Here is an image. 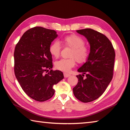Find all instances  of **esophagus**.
<instances>
[{
	"label": "esophagus",
	"mask_w": 130,
	"mask_h": 130,
	"mask_svg": "<svg viewBox=\"0 0 130 130\" xmlns=\"http://www.w3.org/2000/svg\"><path fill=\"white\" fill-rule=\"evenodd\" d=\"M63 75H64V77H65V78H68V77H70V76L71 75L70 74L64 73H63Z\"/></svg>",
	"instance_id": "34e87169"
}]
</instances>
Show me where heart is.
<instances>
[{"label": "heart", "mask_w": 130, "mask_h": 130, "mask_svg": "<svg viewBox=\"0 0 130 130\" xmlns=\"http://www.w3.org/2000/svg\"><path fill=\"white\" fill-rule=\"evenodd\" d=\"M62 42L65 46L72 48L69 59H61L55 63V68L62 72H68L75 65V60L78 63H83L88 59L90 50L85 44V40L75 34H71L63 38ZM61 50L60 43L58 41L53 42L50 45L49 51L52 56L59 57Z\"/></svg>", "instance_id": "1"}]
</instances>
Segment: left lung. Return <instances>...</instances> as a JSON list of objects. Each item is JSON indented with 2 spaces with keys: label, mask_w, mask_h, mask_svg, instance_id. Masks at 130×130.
Returning <instances> with one entry per match:
<instances>
[{
  "label": "left lung",
  "mask_w": 130,
  "mask_h": 130,
  "mask_svg": "<svg viewBox=\"0 0 130 130\" xmlns=\"http://www.w3.org/2000/svg\"><path fill=\"white\" fill-rule=\"evenodd\" d=\"M77 32L87 39L90 52L87 61L78 69L82 74L77 75L78 82L73 91L79 100L88 103L102 95L111 82L116 54L111 43L104 34L91 29Z\"/></svg>",
  "instance_id": "8db88e82"
}]
</instances>
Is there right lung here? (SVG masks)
Returning a JSON list of instances; mask_svg holds the SVG:
<instances>
[{"label": "right lung", "instance_id": "obj_1", "mask_svg": "<svg viewBox=\"0 0 130 130\" xmlns=\"http://www.w3.org/2000/svg\"><path fill=\"white\" fill-rule=\"evenodd\" d=\"M57 36L55 30L33 27L23 34L14 49V70L18 82L27 95L40 102L52 97L53 85L63 78L62 72L51 69L49 48Z\"/></svg>", "mask_w": 130, "mask_h": 130}]
</instances>
